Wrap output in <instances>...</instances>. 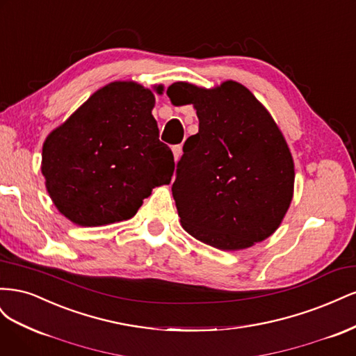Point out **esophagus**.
I'll list each match as a JSON object with an SVG mask.
<instances>
[{"label": "esophagus", "instance_id": "34e87169", "mask_svg": "<svg viewBox=\"0 0 356 356\" xmlns=\"http://www.w3.org/2000/svg\"><path fill=\"white\" fill-rule=\"evenodd\" d=\"M172 153H174L175 161H178L179 157H181V154H182V147H181V145H174V147H172Z\"/></svg>", "mask_w": 356, "mask_h": 356}]
</instances>
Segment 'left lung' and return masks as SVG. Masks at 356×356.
Returning <instances> with one entry per match:
<instances>
[{"mask_svg":"<svg viewBox=\"0 0 356 356\" xmlns=\"http://www.w3.org/2000/svg\"><path fill=\"white\" fill-rule=\"evenodd\" d=\"M172 102L195 106L199 132L187 138L172 186L182 227L222 251L261 242L293 200L294 161L282 132L238 81L213 89L178 81Z\"/></svg>","mask_w":356,"mask_h":356,"instance_id":"obj_1","label":"left lung"}]
</instances>
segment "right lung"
Instances as JSON below:
<instances>
[{"instance_id":"obj_1","label":"right lung","mask_w":356,"mask_h":356,"mask_svg":"<svg viewBox=\"0 0 356 356\" xmlns=\"http://www.w3.org/2000/svg\"><path fill=\"white\" fill-rule=\"evenodd\" d=\"M153 90L114 81L95 92L42 144L41 172L58 211L96 227L132 218L154 187L169 184L174 154L160 143Z\"/></svg>"}]
</instances>
